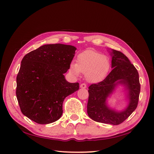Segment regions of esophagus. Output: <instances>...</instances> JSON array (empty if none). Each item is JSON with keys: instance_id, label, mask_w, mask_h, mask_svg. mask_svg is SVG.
I'll return each mask as SVG.
<instances>
[{"instance_id": "1", "label": "esophagus", "mask_w": 154, "mask_h": 154, "mask_svg": "<svg viewBox=\"0 0 154 154\" xmlns=\"http://www.w3.org/2000/svg\"><path fill=\"white\" fill-rule=\"evenodd\" d=\"M80 88H87V85L85 84V83H82V84L80 85Z\"/></svg>"}]
</instances>
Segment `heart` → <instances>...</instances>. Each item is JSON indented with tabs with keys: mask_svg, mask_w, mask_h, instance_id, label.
I'll return each instance as SVG.
<instances>
[{
	"mask_svg": "<svg viewBox=\"0 0 154 154\" xmlns=\"http://www.w3.org/2000/svg\"><path fill=\"white\" fill-rule=\"evenodd\" d=\"M110 69V62L108 57L87 50L78 55L76 63L70 65V71L75 76L81 72L85 74L86 80L91 83L101 82L105 78Z\"/></svg>",
	"mask_w": 154,
	"mask_h": 154,
	"instance_id": "b5f03b06",
	"label": "heart"
}]
</instances>
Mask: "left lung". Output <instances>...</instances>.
Instances as JSON below:
<instances>
[{
    "mask_svg": "<svg viewBox=\"0 0 154 154\" xmlns=\"http://www.w3.org/2000/svg\"><path fill=\"white\" fill-rule=\"evenodd\" d=\"M112 71L104 80L88 87L87 114L96 122L119 125L136 110L138 104L140 83L139 74L128 58L120 51L111 49ZM118 85L128 91L129 104L122 111H116L107 105L106 100Z\"/></svg>",
    "mask_w": 154,
    "mask_h": 154,
    "instance_id": "1",
    "label": "left lung"
}]
</instances>
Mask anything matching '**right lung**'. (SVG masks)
Returning <instances> with one entry per match:
<instances>
[{
	"label": "right lung",
	"instance_id": "add662e5",
	"mask_svg": "<svg viewBox=\"0 0 154 154\" xmlns=\"http://www.w3.org/2000/svg\"><path fill=\"white\" fill-rule=\"evenodd\" d=\"M76 48L46 44L24 56L17 76V98L22 114L38 124L59 119L65 98L79 89L63 75L70 68Z\"/></svg>",
	"mask_w": 154,
	"mask_h": 154
}]
</instances>
